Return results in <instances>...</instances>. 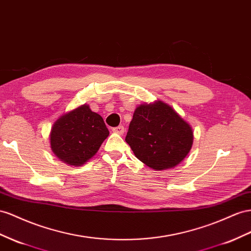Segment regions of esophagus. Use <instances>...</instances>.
<instances>
[{"mask_svg":"<svg viewBox=\"0 0 251 251\" xmlns=\"http://www.w3.org/2000/svg\"><path fill=\"white\" fill-rule=\"evenodd\" d=\"M125 131L126 130H125V127L123 126H116V127L113 128V132L114 133H117L119 135H123L125 133Z\"/></svg>","mask_w":251,"mask_h":251,"instance_id":"esophagus-1","label":"esophagus"}]
</instances>
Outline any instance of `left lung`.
I'll return each instance as SVG.
<instances>
[{"label":"left lung","mask_w":251,"mask_h":251,"mask_svg":"<svg viewBox=\"0 0 251 251\" xmlns=\"http://www.w3.org/2000/svg\"><path fill=\"white\" fill-rule=\"evenodd\" d=\"M126 141L145 165L167 170L179 165L190 152L193 131L171 105L157 100L135 109Z\"/></svg>","instance_id":"obj_1"}]
</instances>
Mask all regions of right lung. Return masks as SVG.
<instances>
[{"label": "right lung", "instance_id": "right-lung-1", "mask_svg": "<svg viewBox=\"0 0 251 251\" xmlns=\"http://www.w3.org/2000/svg\"><path fill=\"white\" fill-rule=\"evenodd\" d=\"M109 134L102 117L87 104H82L53 123L50 134V148L61 161L79 167L98 152Z\"/></svg>", "mask_w": 251, "mask_h": 251}]
</instances>
